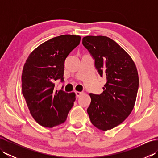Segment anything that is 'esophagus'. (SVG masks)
Wrapping results in <instances>:
<instances>
[{"instance_id":"34e87169","label":"esophagus","mask_w":158,"mask_h":158,"mask_svg":"<svg viewBox=\"0 0 158 158\" xmlns=\"http://www.w3.org/2000/svg\"><path fill=\"white\" fill-rule=\"evenodd\" d=\"M75 94L77 97H80L82 94H83V92H75Z\"/></svg>"}]
</instances>
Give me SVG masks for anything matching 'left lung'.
<instances>
[{
  "mask_svg": "<svg viewBox=\"0 0 158 158\" xmlns=\"http://www.w3.org/2000/svg\"><path fill=\"white\" fill-rule=\"evenodd\" d=\"M82 43L100 77L106 79L102 94H89L91 103L87 109L93 125L106 131L122 123L132 112L139 89L138 71L127 53L107 36H87Z\"/></svg>",
  "mask_w": 158,
  "mask_h": 158,
  "instance_id": "obj_1",
  "label": "left lung"
}]
</instances>
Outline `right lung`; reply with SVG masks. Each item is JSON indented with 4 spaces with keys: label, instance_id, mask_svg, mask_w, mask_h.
Wrapping results in <instances>:
<instances>
[{
    "label": "right lung",
    "instance_id": "obj_1",
    "mask_svg": "<svg viewBox=\"0 0 158 158\" xmlns=\"http://www.w3.org/2000/svg\"><path fill=\"white\" fill-rule=\"evenodd\" d=\"M80 41L81 36L70 35L52 38L36 48L24 64L22 94L33 118L42 126L64 122L74 105L75 94L55 91L54 82H64L65 60Z\"/></svg>",
    "mask_w": 158,
    "mask_h": 158
}]
</instances>
